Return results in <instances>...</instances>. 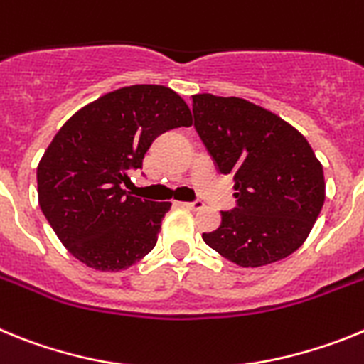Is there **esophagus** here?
<instances>
[{
    "mask_svg": "<svg viewBox=\"0 0 364 364\" xmlns=\"http://www.w3.org/2000/svg\"><path fill=\"white\" fill-rule=\"evenodd\" d=\"M183 207H186L188 208V210H201V208L205 207V203L203 201H191V203H183Z\"/></svg>",
    "mask_w": 364,
    "mask_h": 364,
    "instance_id": "1",
    "label": "esophagus"
}]
</instances>
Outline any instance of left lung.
<instances>
[{"mask_svg": "<svg viewBox=\"0 0 364 364\" xmlns=\"http://www.w3.org/2000/svg\"><path fill=\"white\" fill-rule=\"evenodd\" d=\"M194 126L238 207L205 232L208 247L240 267L284 260L306 242L326 198L321 161L289 122L240 97H192Z\"/></svg>", "mask_w": 364, "mask_h": 364, "instance_id": "8db88e82", "label": "left lung"}]
</instances>
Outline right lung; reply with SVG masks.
Here are the masks:
<instances>
[{
  "instance_id": "right-lung-1",
  "label": "right lung",
  "mask_w": 364,
  "mask_h": 364,
  "mask_svg": "<svg viewBox=\"0 0 364 364\" xmlns=\"http://www.w3.org/2000/svg\"><path fill=\"white\" fill-rule=\"evenodd\" d=\"M185 100L137 84L80 107L38 163V203L73 257L97 271L128 269L156 247L170 201L141 200L122 183L166 129L191 126Z\"/></svg>"
}]
</instances>
